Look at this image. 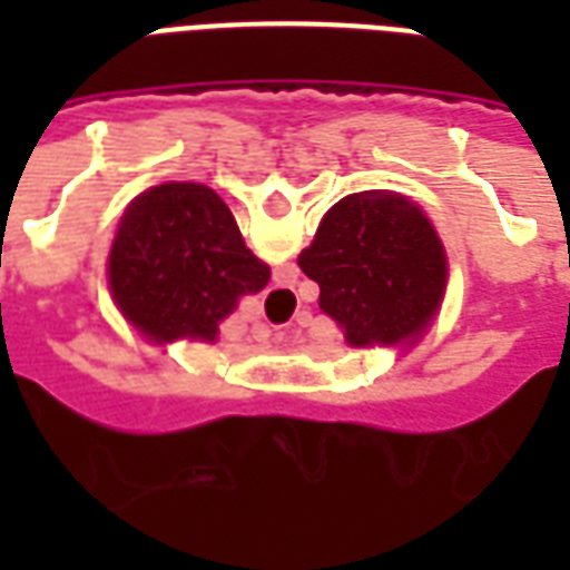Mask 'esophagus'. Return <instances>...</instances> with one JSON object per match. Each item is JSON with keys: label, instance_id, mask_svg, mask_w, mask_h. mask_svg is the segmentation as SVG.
I'll return each mask as SVG.
<instances>
[{"label": "esophagus", "instance_id": "obj_1", "mask_svg": "<svg viewBox=\"0 0 570 570\" xmlns=\"http://www.w3.org/2000/svg\"><path fill=\"white\" fill-rule=\"evenodd\" d=\"M268 335H272V326L265 321H259V317H253V338H256V342H265Z\"/></svg>", "mask_w": 570, "mask_h": 570}]
</instances>
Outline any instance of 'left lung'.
<instances>
[{
    "label": "left lung",
    "instance_id": "obj_1",
    "mask_svg": "<svg viewBox=\"0 0 570 570\" xmlns=\"http://www.w3.org/2000/svg\"><path fill=\"white\" fill-rule=\"evenodd\" d=\"M298 268L321 286V308L354 347L419 338L440 311L449 262L419 204L357 191L330 207Z\"/></svg>",
    "mask_w": 570,
    "mask_h": 570
}]
</instances>
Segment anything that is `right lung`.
<instances>
[{"mask_svg":"<svg viewBox=\"0 0 570 570\" xmlns=\"http://www.w3.org/2000/svg\"><path fill=\"white\" fill-rule=\"evenodd\" d=\"M272 268L256 259L213 188L164 183L130 200L109 249V289L151 342H216L237 298L259 293Z\"/></svg>","mask_w":570,"mask_h":570,"instance_id":"1","label":"right lung"}]
</instances>
